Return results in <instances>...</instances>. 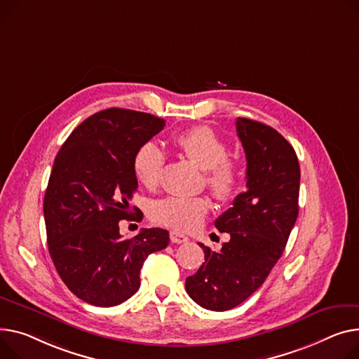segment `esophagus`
<instances>
[{
    "label": "esophagus",
    "mask_w": 359,
    "mask_h": 359,
    "mask_svg": "<svg viewBox=\"0 0 359 359\" xmlns=\"http://www.w3.org/2000/svg\"><path fill=\"white\" fill-rule=\"evenodd\" d=\"M170 240H172V243H175V244H184V243L189 241V238H187L184 233L179 232V231H172V232H170Z\"/></svg>",
    "instance_id": "34e87169"
}]
</instances>
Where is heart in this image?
<instances>
[{
    "label": "heart",
    "mask_w": 359,
    "mask_h": 359,
    "mask_svg": "<svg viewBox=\"0 0 359 359\" xmlns=\"http://www.w3.org/2000/svg\"><path fill=\"white\" fill-rule=\"evenodd\" d=\"M175 147L205 170V180L213 196L226 202L233 198L240 186V167L226 157L225 141L206 126L190 128L173 138ZM165 156L156 142L142 144L133 160V169L138 182L154 189L161 177ZM210 202L205 196H167L151 208L156 222L180 231L201 225L208 215Z\"/></svg>",
    "instance_id": "1"
}]
</instances>
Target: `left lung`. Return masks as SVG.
Returning <instances> with one entry per match:
<instances>
[{
    "mask_svg": "<svg viewBox=\"0 0 359 359\" xmlns=\"http://www.w3.org/2000/svg\"><path fill=\"white\" fill-rule=\"evenodd\" d=\"M247 157V189L215 221L231 240L221 251L199 243L205 262L186 278L199 306L225 312L247 300L283 255L299 215L300 165L290 142L270 126L236 118Z\"/></svg>",
    "mask_w": 359,
    "mask_h": 359,
    "instance_id": "left-lung-1",
    "label": "left lung"
}]
</instances>
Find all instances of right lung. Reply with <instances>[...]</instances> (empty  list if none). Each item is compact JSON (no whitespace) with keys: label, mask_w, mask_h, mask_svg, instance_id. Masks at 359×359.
<instances>
[{"label":"right lung","mask_w":359,"mask_h":359,"mask_svg":"<svg viewBox=\"0 0 359 359\" xmlns=\"http://www.w3.org/2000/svg\"><path fill=\"white\" fill-rule=\"evenodd\" d=\"M164 126L151 114L109 108L72 131L55 158L43 203L47 244L67 289L89 304L130 299L146 258L169 245L161 228L130 240L119 233V221L142 219L130 206L138 186L134 156Z\"/></svg>","instance_id":"obj_1"}]
</instances>
